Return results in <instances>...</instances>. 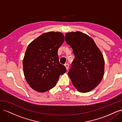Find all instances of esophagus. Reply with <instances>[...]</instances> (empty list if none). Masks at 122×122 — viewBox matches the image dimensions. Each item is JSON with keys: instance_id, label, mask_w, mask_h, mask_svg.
Wrapping results in <instances>:
<instances>
[{"instance_id": "1", "label": "esophagus", "mask_w": 122, "mask_h": 122, "mask_svg": "<svg viewBox=\"0 0 122 122\" xmlns=\"http://www.w3.org/2000/svg\"><path fill=\"white\" fill-rule=\"evenodd\" d=\"M65 67L66 68V70H68V68H69V64H65Z\"/></svg>"}]
</instances>
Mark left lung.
<instances>
[{"mask_svg": "<svg viewBox=\"0 0 122 122\" xmlns=\"http://www.w3.org/2000/svg\"><path fill=\"white\" fill-rule=\"evenodd\" d=\"M66 41L75 58L68 75L77 90L87 93L100 83L104 73V60L94 40L80 31L67 32Z\"/></svg>", "mask_w": 122, "mask_h": 122, "instance_id": "left-lung-1", "label": "left lung"}]
</instances>
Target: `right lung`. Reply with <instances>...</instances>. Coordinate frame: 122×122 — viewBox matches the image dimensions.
I'll list each match as a JSON object with an SVG mask.
<instances>
[{
  "label": "right lung",
  "mask_w": 122,
  "mask_h": 122,
  "mask_svg": "<svg viewBox=\"0 0 122 122\" xmlns=\"http://www.w3.org/2000/svg\"><path fill=\"white\" fill-rule=\"evenodd\" d=\"M65 41L60 32L44 33L28 46L23 60L24 75L33 90L44 93L56 85L66 68L60 63L57 51Z\"/></svg>",
  "instance_id": "add662e5"
}]
</instances>
